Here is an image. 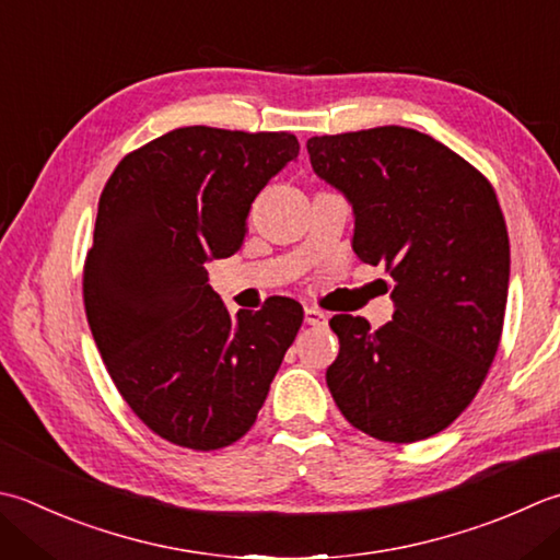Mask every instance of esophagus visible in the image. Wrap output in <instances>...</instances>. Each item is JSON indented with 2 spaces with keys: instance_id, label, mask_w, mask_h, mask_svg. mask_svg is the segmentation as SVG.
<instances>
[{
  "instance_id": "34e87169",
  "label": "esophagus",
  "mask_w": 560,
  "mask_h": 560,
  "mask_svg": "<svg viewBox=\"0 0 560 560\" xmlns=\"http://www.w3.org/2000/svg\"><path fill=\"white\" fill-rule=\"evenodd\" d=\"M305 325H313V327H320L327 323V313L317 311V308H305Z\"/></svg>"
}]
</instances>
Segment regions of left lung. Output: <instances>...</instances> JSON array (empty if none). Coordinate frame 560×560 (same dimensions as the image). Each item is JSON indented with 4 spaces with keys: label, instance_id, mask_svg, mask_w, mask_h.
I'll use <instances>...</instances> for the list:
<instances>
[{
    "label": "left lung",
    "instance_id": "left-lung-1",
    "mask_svg": "<svg viewBox=\"0 0 560 560\" xmlns=\"http://www.w3.org/2000/svg\"><path fill=\"white\" fill-rule=\"evenodd\" d=\"M313 172L354 211L352 247L386 269L393 320L335 315L339 354L327 369L337 408L381 442L446 430L495 359L510 283L498 196L474 164L402 126L308 140Z\"/></svg>",
    "mask_w": 560,
    "mask_h": 560
}]
</instances>
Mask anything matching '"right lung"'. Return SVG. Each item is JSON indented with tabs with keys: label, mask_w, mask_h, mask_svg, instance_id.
<instances>
[{
	"label": "right lung",
	"mask_w": 560,
	"mask_h": 560,
	"mask_svg": "<svg viewBox=\"0 0 560 560\" xmlns=\"http://www.w3.org/2000/svg\"><path fill=\"white\" fill-rule=\"evenodd\" d=\"M299 150L291 133L186 126L130 152L104 186L86 320L118 393L162 440L223 448L267 400L301 303L230 315L203 265L235 255L252 201Z\"/></svg>",
	"instance_id": "right-lung-1"
}]
</instances>
